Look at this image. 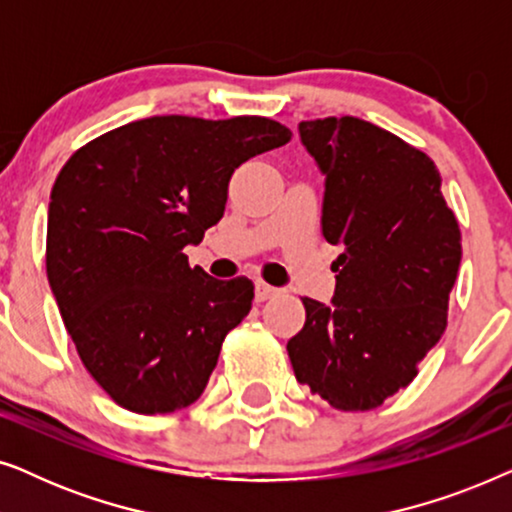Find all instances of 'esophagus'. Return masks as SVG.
Returning <instances> with one entry per match:
<instances>
[{
	"label": "esophagus",
	"mask_w": 512,
	"mask_h": 512,
	"mask_svg": "<svg viewBox=\"0 0 512 512\" xmlns=\"http://www.w3.org/2000/svg\"><path fill=\"white\" fill-rule=\"evenodd\" d=\"M277 293L279 291L275 289V286H270V284H265V282H256V300H258V303L275 298Z\"/></svg>",
	"instance_id": "esophagus-1"
}]
</instances>
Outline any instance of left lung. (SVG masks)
Listing matches in <instances>:
<instances>
[{
    "label": "left lung",
    "instance_id": "1",
    "mask_svg": "<svg viewBox=\"0 0 512 512\" xmlns=\"http://www.w3.org/2000/svg\"><path fill=\"white\" fill-rule=\"evenodd\" d=\"M324 184L321 233L340 244L331 305L303 298L293 373L335 410L382 405L417 377L447 326L461 233L433 160L354 116L298 125Z\"/></svg>",
    "mask_w": 512,
    "mask_h": 512
}]
</instances>
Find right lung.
<instances>
[{
    "mask_svg": "<svg viewBox=\"0 0 512 512\" xmlns=\"http://www.w3.org/2000/svg\"><path fill=\"white\" fill-rule=\"evenodd\" d=\"M291 130L263 116H151L81 146L51 191L48 284L93 380L130 412L167 415L205 391L247 277H209L184 247L221 221L228 181Z\"/></svg>",
    "mask_w": 512,
    "mask_h": 512,
    "instance_id": "add662e5",
    "label": "right lung"
}]
</instances>
